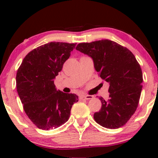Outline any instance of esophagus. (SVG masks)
I'll return each mask as SVG.
<instances>
[{
    "mask_svg": "<svg viewBox=\"0 0 158 158\" xmlns=\"http://www.w3.org/2000/svg\"><path fill=\"white\" fill-rule=\"evenodd\" d=\"M79 98L81 100H88V99H93L94 97L91 95H81Z\"/></svg>",
    "mask_w": 158,
    "mask_h": 158,
    "instance_id": "obj_1",
    "label": "esophagus"
}]
</instances>
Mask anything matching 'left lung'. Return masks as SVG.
<instances>
[{"label": "left lung", "mask_w": 158, "mask_h": 158, "mask_svg": "<svg viewBox=\"0 0 158 158\" xmlns=\"http://www.w3.org/2000/svg\"><path fill=\"white\" fill-rule=\"evenodd\" d=\"M77 50L93 59L99 76L109 83V99L99 97L102 107L94 114L98 124L115 129L135 114L140 97L143 73L135 56L122 45L108 39L80 43Z\"/></svg>", "instance_id": "8db88e82"}]
</instances>
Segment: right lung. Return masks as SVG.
Listing matches in <instances>:
<instances>
[{
  "label": "right lung",
  "instance_id": "1",
  "mask_svg": "<svg viewBox=\"0 0 158 158\" xmlns=\"http://www.w3.org/2000/svg\"><path fill=\"white\" fill-rule=\"evenodd\" d=\"M77 44L50 42L38 47L23 59L16 74L17 91L29 119L40 129L56 128L70 117L74 94L57 90L54 79Z\"/></svg>",
  "mask_w": 158,
  "mask_h": 158
}]
</instances>
